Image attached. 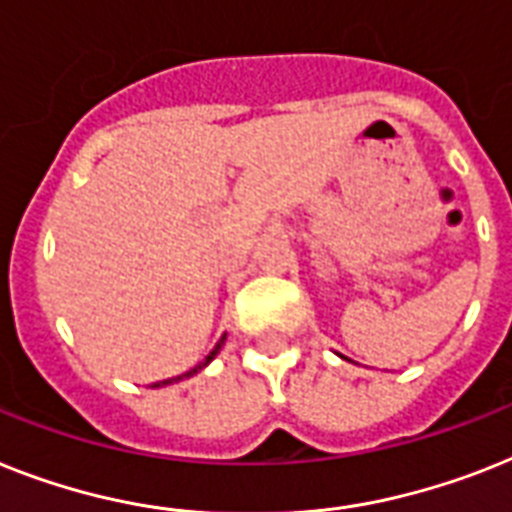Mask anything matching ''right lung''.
Wrapping results in <instances>:
<instances>
[{"mask_svg":"<svg viewBox=\"0 0 512 512\" xmlns=\"http://www.w3.org/2000/svg\"><path fill=\"white\" fill-rule=\"evenodd\" d=\"M225 337H227V335H225ZM225 337H222V340H219V342H217V348L211 350L209 356H206V358H204V361L198 363V366H193V369H190V371H185V374H180V377H172V379H164V382H156V384H154V387H164V384H172V382H183V379L193 377V374H198V371H201V369H206V366H209V363H211V361H214V356H217L219 350H222V345H225Z\"/></svg>","mask_w":512,"mask_h":512,"instance_id":"1","label":"right lung"}]
</instances>
